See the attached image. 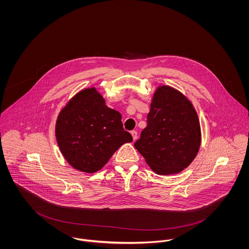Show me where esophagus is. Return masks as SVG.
Returning <instances> with one entry per match:
<instances>
[{"mask_svg": "<svg viewBox=\"0 0 249 249\" xmlns=\"http://www.w3.org/2000/svg\"><path fill=\"white\" fill-rule=\"evenodd\" d=\"M131 134H132V136H133V139L135 140L137 138V132L136 131H132Z\"/></svg>", "mask_w": 249, "mask_h": 249, "instance_id": "34e87169", "label": "esophagus"}]
</instances>
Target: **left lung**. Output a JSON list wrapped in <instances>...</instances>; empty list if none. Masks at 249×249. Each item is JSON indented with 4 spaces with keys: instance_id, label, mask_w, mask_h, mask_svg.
Wrapping results in <instances>:
<instances>
[{
    "instance_id": "1",
    "label": "left lung",
    "mask_w": 249,
    "mask_h": 249,
    "mask_svg": "<svg viewBox=\"0 0 249 249\" xmlns=\"http://www.w3.org/2000/svg\"><path fill=\"white\" fill-rule=\"evenodd\" d=\"M201 143L200 123L192 103L169 86L153 96L147 126L135 141V149L157 174L183 171L195 158Z\"/></svg>"
}]
</instances>
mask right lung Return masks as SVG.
<instances>
[{"instance_id": "1", "label": "right lung", "mask_w": 249, "mask_h": 249, "mask_svg": "<svg viewBox=\"0 0 249 249\" xmlns=\"http://www.w3.org/2000/svg\"><path fill=\"white\" fill-rule=\"evenodd\" d=\"M56 137L60 152L78 171H99L133 136L125 131L119 112L105 105L96 89L74 96L57 116Z\"/></svg>"}]
</instances>
